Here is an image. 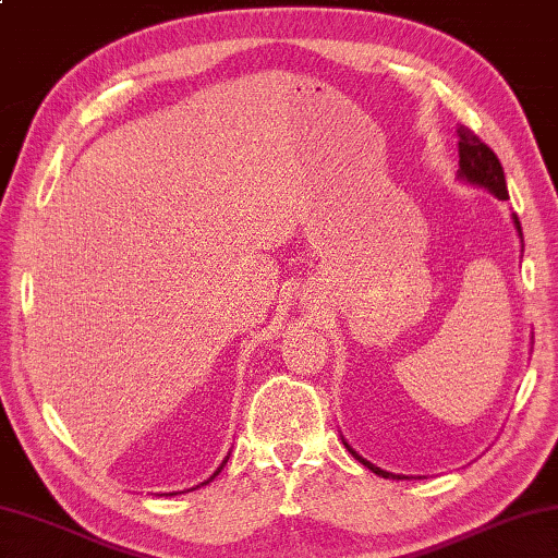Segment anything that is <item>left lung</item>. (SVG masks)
I'll use <instances>...</instances> for the list:
<instances>
[{
	"instance_id": "left-lung-1",
	"label": "left lung",
	"mask_w": 558,
	"mask_h": 558,
	"mask_svg": "<svg viewBox=\"0 0 558 558\" xmlns=\"http://www.w3.org/2000/svg\"><path fill=\"white\" fill-rule=\"evenodd\" d=\"M459 175L463 180L473 182V185H481V187H488L495 197L500 199H508V185H505V173H502V166L498 156L493 154L490 146H485L483 141L473 134L471 129L459 126ZM514 219V227H518L520 236H522V227H520V219L518 215L512 217ZM347 449L353 453V459H359L366 469H371L376 475H383V478H404V475H395L378 469V465H373L371 461L363 459L356 451H353L349 444Z\"/></svg>"
}]
</instances>
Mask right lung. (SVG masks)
I'll list each match as a JSON object with an SVG mask.
<instances>
[{"label":"right lung","mask_w":558,"mask_h":558,"mask_svg":"<svg viewBox=\"0 0 558 558\" xmlns=\"http://www.w3.org/2000/svg\"><path fill=\"white\" fill-rule=\"evenodd\" d=\"M225 463H227V461H225ZM225 463H221V465H219V469L215 471V475H219V471H221V469H225ZM215 475H211V478H209V481H215ZM209 481H205V483H202V485H207Z\"/></svg>","instance_id":"1"}]
</instances>
